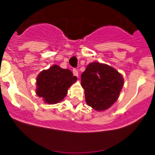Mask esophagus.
Masks as SVG:
<instances>
[{
  "mask_svg": "<svg viewBox=\"0 0 155 155\" xmlns=\"http://www.w3.org/2000/svg\"><path fill=\"white\" fill-rule=\"evenodd\" d=\"M73 75L76 76H79V73H78V70L77 69H73Z\"/></svg>",
  "mask_w": 155,
  "mask_h": 155,
  "instance_id": "34e87169",
  "label": "esophagus"
}]
</instances>
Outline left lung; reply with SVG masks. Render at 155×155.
I'll return each instance as SVG.
<instances>
[{"mask_svg":"<svg viewBox=\"0 0 155 155\" xmlns=\"http://www.w3.org/2000/svg\"><path fill=\"white\" fill-rule=\"evenodd\" d=\"M81 85L85 90L87 105L97 111H104L118 100L124 79L112 67L93 62L81 75Z\"/></svg>","mask_w":155,"mask_h":155,"instance_id":"obj_1","label":"left lung"}]
</instances>
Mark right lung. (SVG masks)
<instances>
[{"mask_svg": "<svg viewBox=\"0 0 155 155\" xmlns=\"http://www.w3.org/2000/svg\"><path fill=\"white\" fill-rule=\"evenodd\" d=\"M76 80L70 70L54 64L37 76L36 93L46 104H58L65 97L68 88Z\"/></svg>", "mask_w": 155, "mask_h": 155, "instance_id": "obj_1", "label": "right lung"}]
</instances>
